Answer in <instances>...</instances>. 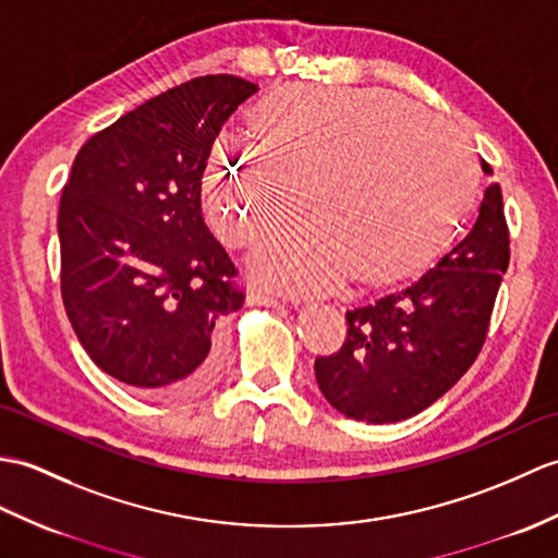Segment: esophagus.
Returning <instances> with one entry per match:
<instances>
[{
	"instance_id": "obj_1",
	"label": "esophagus",
	"mask_w": 558,
	"mask_h": 558,
	"mask_svg": "<svg viewBox=\"0 0 558 558\" xmlns=\"http://www.w3.org/2000/svg\"><path fill=\"white\" fill-rule=\"evenodd\" d=\"M247 302H250V304H258V306H268V308H278V306H280V302L276 300V296L264 294V292H256V290H252V292L247 294Z\"/></svg>"
}]
</instances>
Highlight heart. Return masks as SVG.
Masks as SVG:
<instances>
[{
  "label": "heart",
  "instance_id": "1",
  "mask_svg": "<svg viewBox=\"0 0 558 558\" xmlns=\"http://www.w3.org/2000/svg\"><path fill=\"white\" fill-rule=\"evenodd\" d=\"M258 154L218 147L206 209L230 247H247L304 209L247 262L270 290L314 294L349 276L383 290L430 268L469 216L477 163L454 128L373 87L284 85L247 116Z\"/></svg>",
  "mask_w": 558,
  "mask_h": 558
}]
</instances>
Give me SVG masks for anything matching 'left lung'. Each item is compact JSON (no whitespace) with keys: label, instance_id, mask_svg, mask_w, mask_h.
Segmentation results:
<instances>
[{"label":"left lung","instance_id":"1","mask_svg":"<svg viewBox=\"0 0 558 558\" xmlns=\"http://www.w3.org/2000/svg\"><path fill=\"white\" fill-rule=\"evenodd\" d=\"M483 171L492 175L485 161ZM507 268L509 228L495 183L469 235L411 288L347 311L342 349L314 364L323 397L366 423L407 421L430 407L481 354Z\"/></svg>","mask_w":558,"mask_h":558}]
</instances>
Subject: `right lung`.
<instances>
[{"instance_id":"add662e5","label":"right lung","mask_w":558,"mask_h":558,"mask_svg":"<svg viewBox=\"0 0 558 558\" xmlns=\"http://www.w3.org/2000/svg\"><path fill=\"white\" fill-rule=\"evenodd\" d=\"M256 85L235 75L166 89L89 137L59 204L61 296L111 378L185 397L218 368V323L238 311L235 264L206 228L202 175L220 128Z\"/></svg>"}]
</instances>
